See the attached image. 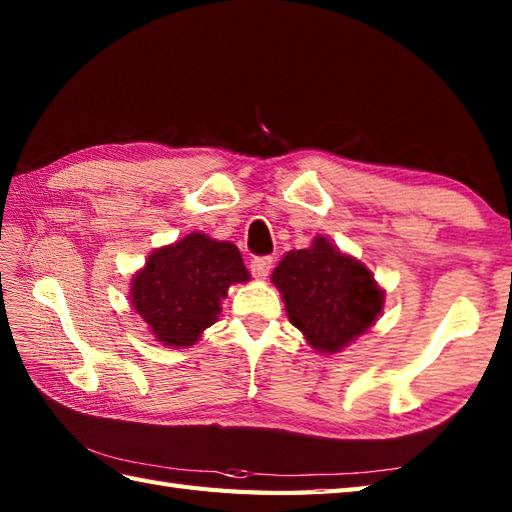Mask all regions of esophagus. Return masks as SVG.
I'll use <instances>...</instances> for the list:
<instances>
[{"label":"esophagus","mask_w":512,"mask_h":512,"mask_svg":"<svg viewBox=\"0 0 512 512\" xmlns=\"http://www.w3.org/2000/svg\"><path fill=\"white\" fill-rule=\"evenodd\" d=\"M270 270H273V257L250 259V273H253L257 281H264L270 275Z\"/></svg>","instance_id":"1"}]
</instances>
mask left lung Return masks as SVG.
<instances>
[{"instance_id": "1", "label": "left lung", "mask_w": 512, "mask_h": 512, "mask_svg": "<svg viewBox=\"0 0 512 512\" xmlns=\"http://www.w3.org/2000/svg\"><path fill=\"white\" fill-rule=\"evenodd\" d=\"M270 281L290 323L319 354L345 350L372 328L385 306V290L372 270L323 235L308 248L286 253Z\"/></svg>"}]
</instances>
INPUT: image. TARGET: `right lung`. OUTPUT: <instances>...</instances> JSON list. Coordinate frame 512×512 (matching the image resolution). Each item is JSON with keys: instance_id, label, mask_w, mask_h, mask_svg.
Masks as SVG:
<instances>
[{"instance_id": "obj_1", "label": "right lung", "mask_w": 512, "mask_h": 512, "mask_svg": "<svg viewBox=\"0 0 512 512\" xmlns=\"http://www.w3.org/2000/svg\"><path fill=\"white\" fill-rule=\"evenodd\" d=\"M246 281L250 273L235 244L193 231L151 250L132 277L129 301L158 343L184 350L220 317L228 288Z\"/></svg>"}]
</instances>
